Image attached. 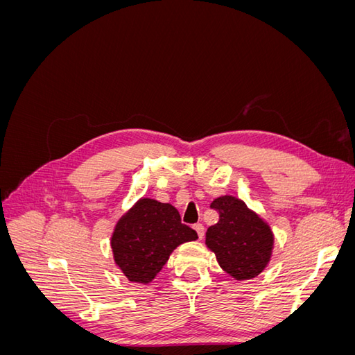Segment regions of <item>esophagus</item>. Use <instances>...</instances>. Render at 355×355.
I'll use <instances>...</instances> for the list:
<instances>
[{"instance_id":"1","label":"esophagus","mask_w":355,"mask_h":355,"mask_svg":"<svg viewBox=\"0 0 355 355\" xmlns=\"http://www.w3.org/2000/svg\"><path fill=\"white\" fill-rule=\"evenodd\" d=\"M194 230L197 231L198 239L201 240V239L204 237V227H202V223H197V225H194Z\"/></svg>"}]
</instances>
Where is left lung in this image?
Listing matches in <instances>:
<instances>
[{"label":"left lung","mask_w":355,"mask_h":355,"mask_svg":"<svg viewBox=\"0 0 355 355\" xmlns=\"http://www.w3.org/2000/svg\"><path fill=\"white\" fill-rule=\"evenodd\" d=\"M219 222L206 234V244L225 272L237 282L259 275L271 261L274 232L265 219L234 196L214 198Z\"/></svg>","instance_id":"8db88e82"}]
</instances>
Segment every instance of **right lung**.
<instances>
[{
	"mask_svg": "<svg viewBox=\"0 0 355 355\" xmlns=\"http://www.w3.org/2000/svg\"><path fill=\"white\" fill-rule=\"evenodd\" d=\"M197 239V232L180 222L176 207L142 197L115 223L111 235L114 263L128 282L148 284L178 245Z\"/></svg>",
	"mask_w": 355,
	"mask_h": 355,
	"instance_id": "1",
	"label": "right lung"
}]
</instances>
